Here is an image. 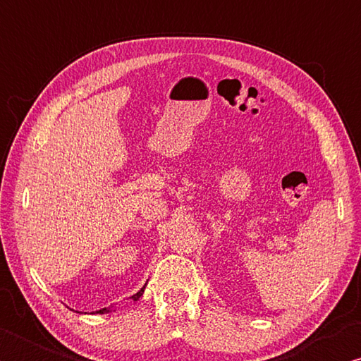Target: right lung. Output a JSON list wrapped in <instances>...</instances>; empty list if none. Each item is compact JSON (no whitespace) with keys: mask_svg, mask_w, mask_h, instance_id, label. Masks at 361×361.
Masks as SVG:
<instances>
[{"mask_svg":"<svg viewBox=\"0 0 361 361\" xmlns=\"http://www.w3.org/2000/svg\"><path fill=\"white\" fill-rule=\"evenodd\" d=\"M143 290H145V287H142V289L139 290V292H137L135 295H133V297H130V298H133L134 301H137V300H139L140 297H142V295H143ZM110 310H109V307H102V310H99V311H96V314H106V312H109Z\"/></svg>","mask_w":361,"mask_h":361,"instance_id":"1","label":"right lung"}]
</instances>
